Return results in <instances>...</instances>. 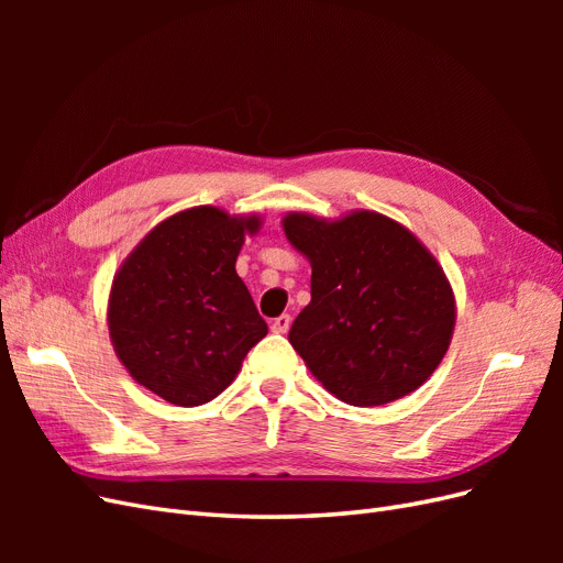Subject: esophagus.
I'll return each mask as SVG.
<instances>
[{"mask_svg": "<svg viewBox=\"0 0 563 563\" xmlns=\"http://www.w3.org/2000/svg\"><path fill=\"white\" fill-rule=\"evenodd\" d=\"M269 329L275 331V333H288V329H291V317H288V314L277 317L275 321H272V327H269Z\"/></svg>", "mask_w": 563, "mask_h": 563, "instance_id": "1", "label": "esophagus"}]
</instances>
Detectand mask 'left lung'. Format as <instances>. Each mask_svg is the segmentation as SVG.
<instances>
[{"instance_id": "obj_1", "label": "left lung", "mask_w": 563, "mask_h": 563, "mask_svg": "<svg viewBox=\"0 0 563 563\" xmlns=\"http://www.w3.org/2000/svg\"><path fill=\"white\" fill-rule=\"evenodd\" d=\"M282 225L312 265V300L288 331L312 376L350 406L411 395L455 327L453 288L428 246L376 211L335 220L294 211Z\"/></svg>"}]
</instances>
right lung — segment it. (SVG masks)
Segmentation results:
<instances>
[{
	"label": "right lung",
	"mask_w": 563,
	"mask_h": 563,
	"mask_svg": "<svg viewBox=\"0 0 563 563\" xmlns=\"http://www.w3.org/2000/svg\"><path fill=\"white\" fill-rule=\"evenodd\" d=\"M261 225L258 213L195 207L162 220L126 255L112 279L108 329L135 383L168 404L201 406L236 378L267 333L234 269Z\"/></svg>",
	"instance_id": "add662e5"
}]
</instances>
